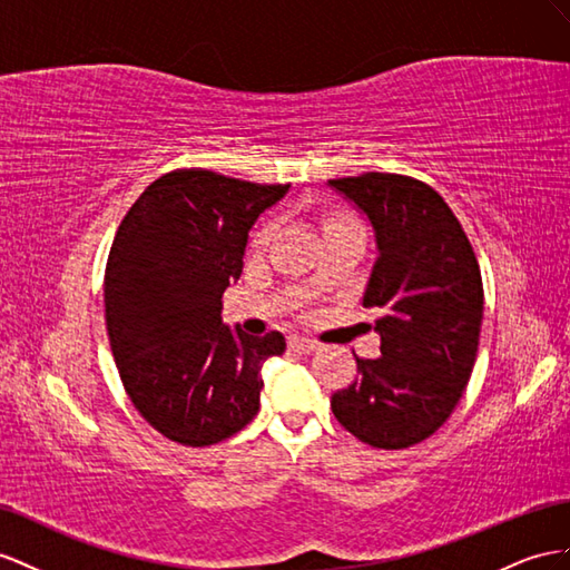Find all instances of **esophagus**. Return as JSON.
Returning <instances> with one entry per match:
<instances>
[{"mask_svg":"<svg viewBox=\"0 0 570 570\" xmlns=\"http://www.w3.org/2000/svg\"><path fill=\"white\" fill-rule=\"evenodd\" d=\"M288 346L294 348V352H298V354H311V352H315V348H317L315 342L305 340V337H291V340H288Z\"/></svg>","mask_w":570,"mask_h":570,"instance_id":"34e87169","label":"esophagus"}]
</instances>
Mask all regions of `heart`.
<instances>
[{"mask_svg": "<svg viewBox=\"0 0 570 570\" xmlns=\"http://www.w3.org/2000/svg\"><path fill=\"white\" fill-rule=\"evenodd\" d=\"M354 226H361L356 218L352 216V214H346V212H327L325 216H323V228H325V233L327 230H337V228H354ZM274 233H276V218L274 216H269V218H265V222H262L255 230H253V236H250V250L253 253H265L267 247H269V243H272V238H274Z\"/></svg>", "mask_w": 570, "mask_h": 570, "instance_id": "b5f03b06", "label": "heart"}]
</instances>
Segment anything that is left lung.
I'll use <instances>...</instances> for the list:
<instances>
[{
    "label": "left lung",
    "instance_id": "1",
    "mask_svg": "<svg viewBox=\"0 0 570 570\" xmlns=\"http://www.w3.org/2000/svg\"><path fill=\"white\" fill-rule=\"evenodd\" d=\"M371 218L377 259L363 308L381 315V356H356L358 377L332 412L361 443L402 450L455 410L476 361L484 284L462 224L426 183L397 173L330 180Z\"/></svg>",
    "mask_w": 570,
    "mask_h": 570
}]
</instances>
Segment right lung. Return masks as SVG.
I'll use <instances>...</instances> for the list:
<instances>
[{"instance_id":"add662e5","label":"right lung","mask_w":570,"mask_h":570,"mask_svg":"<svg viewBox=\"0 0 570 570\" xmlns=\"http://www.w3.org/2000/svg\"><path fill=\"white\" fill-rule=\"evenodd\" d=\"M286 189L178 168L144 189L115 233L104 284L115 366L173 443H222L259 410L262 363L284 354V334L230 332L222 298L243 272L247 230Z\"/></svg>"}]
</instances>
